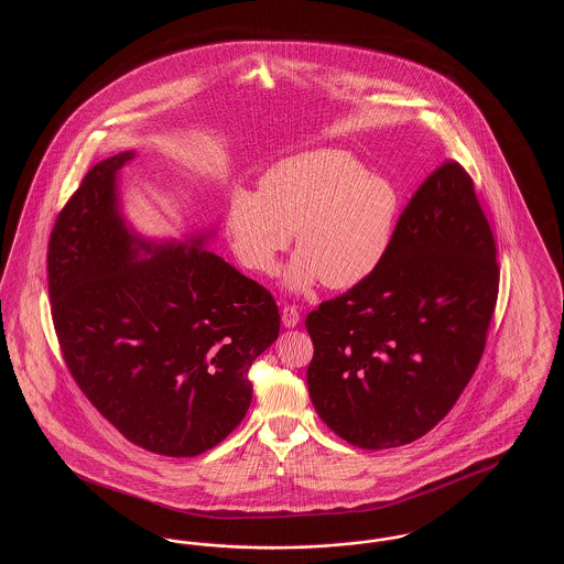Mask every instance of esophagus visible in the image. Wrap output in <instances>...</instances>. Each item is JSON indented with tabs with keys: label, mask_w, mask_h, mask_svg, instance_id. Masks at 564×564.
Segmentation results:
<instances>
[{
	"label": "esophagus",
	"mask_w": 564,
	"mask_h": 564,
	"mask_svg": "<svg viewBox=\"0 0 564 564\" xmlns=\"http://www.w3.org/2000/svg\"><path fill=\"white\" fill-rule=\"evenodd\" d=\"M281 322L285 327H295L297 323H300V311L292 306V304H288L283 311H281Z\"/></svg>",
	"instance_id": "obj_1"
}]
</instances>
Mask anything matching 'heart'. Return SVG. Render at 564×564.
Wrapping results in <instances>:
<instances>
[{
	"label": "heart",
	"mask_w": 564,
	"mask_h": 564,
	"mask_svg": "<svg viewBox=\"0 0 564 564\" xmlns=\"http://www.w3.org/2000/svg\"><path fill=\"white\" fill-rule=\"evenodd\" d=\"M398 209L389 180L343 150L322 148L272 164L260 192L235 189L226 232L245 269L270 274L294 230L288 285L300 292L322 279L329 290H349L387 256Z\"/></svg>",
	"instance_id": "b5f03b06"
}]
</instances>
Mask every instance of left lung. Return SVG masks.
I'll return each instance as SVG.
<instances>
[{
	"instance_id": "8db88e82",
	"label": "left lung",
	"mask_w": 564,
	"mask_h": 564,
	"mask_svg": "<svg viewBox=\"0 0 564 564\" xmlns=\"http://www.w3.org/2000/svg\"><path fill=\"white\" fill-rule=\"evenodd\" d=\"M497 294L474 180L444 162L412 194L378 269L306 317V382L323 423L366 451L430 433L482 359Z\"/></svg>"
}]
</instances>
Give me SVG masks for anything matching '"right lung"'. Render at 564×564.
I'll return each instance as SVG.
<instances>
[{
    "label": "right lung",
    "instance_id": "obj_1",
    "mask_svg": "<svg viewBox=\"0 0 564 564\" xmlns=\"http://www.w3.org/2000/svg\"><path fill=\"white\" fill-rule=\"evenodd\" d=\"M133 156L95 164L54 221V332L82 393L129 442L196 456L241 423L247 372L281 317L269 290L205 249V237L154 245L127 228L116 175Z\"/></svg>",
    "mask_w": 564,
    "mask_h": 564
}]
</instances>
